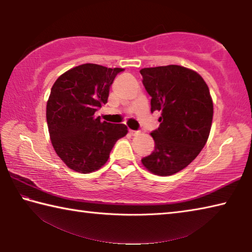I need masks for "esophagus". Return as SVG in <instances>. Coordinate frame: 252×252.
Returning <instances> with one entry per match:
<instances>
[{
	"label": "esophagus",
	"mask_w": 252,
	"mask_h": 252,
	"mask_svg": "<svg viewBox=\"0 0 252 252\" xmlns=\"http://www.w3.org/2000/svg\"><path fill=\"white\" fill-rule=\"evenodd\" d=\"M129 132L132 135H138L140 133V131H135V130H129Z\"/></svg>",
	"instance_id": "obj_1"
}]
</instances>
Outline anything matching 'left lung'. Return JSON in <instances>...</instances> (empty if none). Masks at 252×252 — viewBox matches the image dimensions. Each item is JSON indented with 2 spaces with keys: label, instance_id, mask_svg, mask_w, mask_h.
<instances>
[{
  "label": "left lung",
  "instance_id": "8db88e82",
  "mask_svg": "<svg viewBox=\"0 0 252 252\" xmlns=\"http://www.w3.org/2000/svg\"><path fill=\"white\" fill-rule=\"evenodd\" d=\"M142 83L151 96V112L161 111L160 126L151 132L155 150L141 160L158 176L188 167L202 150L210 133L213 103L204 80L180 65L144 67Z\"/></svg>",
  "mask_w": 252,
  "mask_h": 252
}]
</instances>
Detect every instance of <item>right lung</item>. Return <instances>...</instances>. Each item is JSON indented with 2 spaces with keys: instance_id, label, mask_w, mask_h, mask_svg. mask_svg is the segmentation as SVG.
I'll return each mask as SVG.
<instances>
[{
  "instance_id": "obj_1",
  "label": "right lung",
  "mask_w": 252,
  "mask_h": 252,
  "mask_svg": "<svg viewBox=\"0 0 252 252\" xmlns=\"http://www.w3.org/2000/svg\"><path fill=\"white\" fill-rule=\"evenodd\" d=\"M121 67L87 63L66 71L55 81L46 103V122L52 146L61 160L76 172L99 170L125 125L101 122L95 111L108 102L111 84Z\"/></svg>"
}]
</instances>
